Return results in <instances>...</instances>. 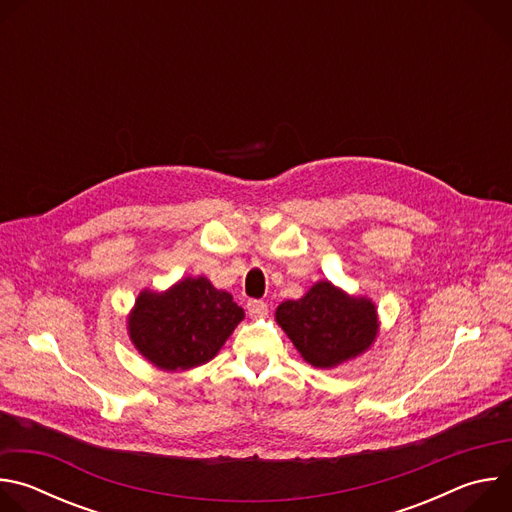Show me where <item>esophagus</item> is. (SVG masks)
Wrapping results in <instances>:
<instances>
[{
  "label": "esophagus",
  "instance_id": "esophagus-1",
  "mask_svg": "<svg viewBox=\"0 0 512 512\" xmlns=\"http://www.w3.org/2000/svg\"><path fill=\"white\" fill-rule=\"evenodd\" d=\"M247 312H249L251 318H263V316H267L269 308H267V304L261 302V300H251V302L247 304Z\"/></svg>",
  "mask_w": 512,
  "mask_h": 512
}]
</instances>
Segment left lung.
<instances>
[{"label": "left lung", "instance_id": "obj_1", "mask_svg": "<svg viewBox=\"0 0 512 512\" xmlns=\"http://www.w3.org/2000/svg\"><path fill=\"white\" fill-rule=\"evenodd\" d=\"M275 322L316 369H336L367 352L379 336L377 306L332 281L314 283L300 300L277 306Z\"/></svg>", "mask_w": 512, "mask_h": 512}]
</instances>
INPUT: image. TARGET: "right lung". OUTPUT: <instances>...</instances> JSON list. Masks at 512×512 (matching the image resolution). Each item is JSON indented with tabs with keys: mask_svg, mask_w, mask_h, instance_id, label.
<instances>
[{
	"mask_svg": "<svg viewBox=\"0 0 512 512\" xmlns=\"http://www.w3.org/2000/svg\"><path fill=\"white\" fill-rule=\"evenodd\" d=\"M243 318L229 291L204 275L182 277L166 291H141L127 314V334L156 369L176 373L212 360Z\"/></svg>",
	"mask_w": 512,
	"mask_h": 512,
	"instance_id": "1",
	"label": "right lung"
}]
</instances>
